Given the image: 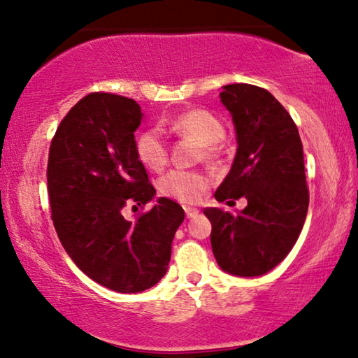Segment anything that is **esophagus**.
Masks as SVG:
<instances>
[{
	"mask_svg": "<svg viewBox=\"0 0 358 358\" xmlns=\"http://www.w3.org/2000/svg\"><path fill=\"white\" fill-rule=\"evenodd\" d=\"M184 211H185V216H187V217H195L196 215H199V210L192 208V206H184Z\"/></svg>",
	"mask_w": 358,
	"mask_h": 358,
	"instance_id": "34e87169",
	"label": "esophagus"
}]
</instances>
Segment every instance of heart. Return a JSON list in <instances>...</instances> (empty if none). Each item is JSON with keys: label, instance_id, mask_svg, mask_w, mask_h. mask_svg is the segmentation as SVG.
<instances>
[{"label": "heart", "instance_id": "obj_1", "mask_svg": "<svg viewBox=\"0 0 358 358\" xmlns=\"http://www.w3.org/2000/svg\"><path fill=\"white\" fill-rule=\"evenodd\" d=\"M169 132L178 136L190 137L205 148V157L213 159L216 157V145L226 137V129L213 113L206 110H189L166 124ZM137 159L145 168L159 171L166 166L169 148L163 134L158 129H147L136 137ZM210 187L208 176L200 171L173 169L159 180L162 194L180 201V203H196Z\"/></svg>", "mask_w": 358, "mask_h": 358}]
</instances>
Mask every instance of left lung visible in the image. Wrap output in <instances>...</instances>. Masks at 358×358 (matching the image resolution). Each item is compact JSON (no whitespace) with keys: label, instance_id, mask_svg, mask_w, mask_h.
<instances>
[{"label":"left lung","instance_id":"left-lung-1","mask_svg":"<svg viewBox=\"0 0 358 358\" xmlns=\"http://www.w3.org/2000/svg\"><path fill=\"white\" fill-rule=\"evenodd\" d=\"M220 96L234 122L237 153L215 199L245 196L247 206L237 215L205 208L211 248L222 271L262 276L292 250L307 217L302 141L286 108L262 87L224 85Z\"/></svg>","mask_w":358,"mask_h":358}]
</instances>
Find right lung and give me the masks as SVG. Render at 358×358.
I'll use <instances>...</instances> for the list:
<instances>
[{"instance_id": "1", "label": "right lung", "mask_w": 358, "mask_h": 358, "mask_svg": "<svg viewBox=\"0 0 358 358\" xmlns=\"http://www.w3.org/2000/svg\"><path fill=\"white\" fill-rule=\"evenodd\" d=\"M142 116L132 98L90 93L61 121L46 168L51 220L67 255L93 281L122 294L142 292L166 274L184 221L182 206L164 196L136 221L122 215L157 194L134 147Z\"/></svg>"}]
</instances>
